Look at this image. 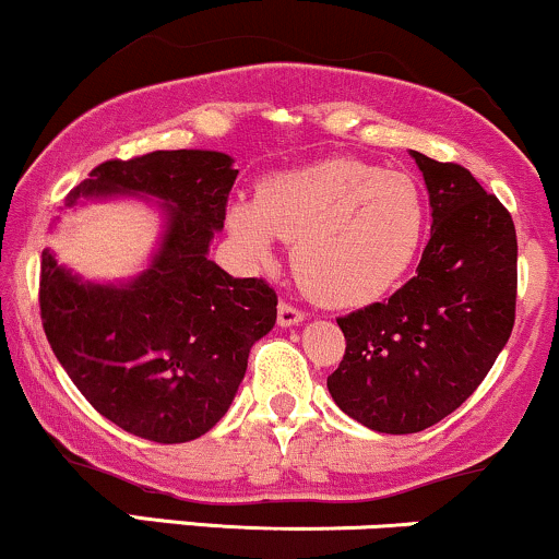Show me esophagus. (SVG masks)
I'll return each mask as SVG.
<instances>
[{
	"instance_id": "1",
	"label": "esophagus",
	"mask_w": 559,
	"mask_h": 559,
	"mask_svg": "<svg viewBox=\"0 0 559 559\" xmlns=\"http://www.w3.org/2000/svg\"><path fill=\"white\" fill-rule=\"evenodd\" d=\"M305 320V312L299 307L288 305V301H281L278 305V325L281 329H292V325H299Z\"/></svg>"
}]
</instances>
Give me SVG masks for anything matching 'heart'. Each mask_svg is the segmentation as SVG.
I'll return each mask as SVG.
<instances>
[{
    "label": "heart",
    "mask_w": 559,
    "mask_h": 559,
    "mask_svg": "<svg viewBox=\"0 0 559 559\" xmlns=\"http://www.w3.org/2000/svg\"><path fill=\"white\" fill-rule=\"evenodd\" d=\"M228 228L249 260H271L294 241V271L331 307L376 301L409 271L426 230L418 183L360 159H323L275 173L258 197L230 202Z\"/></svg>",
    "instance_id": "b5f03b06"
}]
</instances>
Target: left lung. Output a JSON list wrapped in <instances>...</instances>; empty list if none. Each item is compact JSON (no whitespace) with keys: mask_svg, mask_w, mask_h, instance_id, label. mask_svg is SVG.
Here are the masks:
<instances>
[{"mask_svg":"<svg viewBox=\"0 0 559 559\" xmlns=\"http://www.w3.org/2000/svg\"><path fill=\"white\" fill-rule=\"evenodd\" d=\"M409 155L431 199V239L389 301L336 320L346 352L329 376L333 402L378 433H418L454 413L515 325L512 215L463 165Z\"/></svg>","mask_w":559,"mask_h":559,"instance_id":"left-lung-1","label":"left lung"}]
</instances>
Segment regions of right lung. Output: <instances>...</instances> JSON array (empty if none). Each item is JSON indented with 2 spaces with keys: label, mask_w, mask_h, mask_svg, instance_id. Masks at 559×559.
I'll list each match as a JSON object with an SVG mask.
<instances>
[{
  "label": "right lung",
  "mask_w": 559,
  "mask_h": 559,
  "mask_svg": "<svg viewBox=\"0 0 559 559\" xmlns=\"http://www.w3.org/2000/svg\"><path fill=\"white\" fill-rule=\"evenodd\" d=\"M239 170L223 152L173 150L107 159L68 194L163 199L165 234L144 273L92 284L41 252L38 307L49 346L88 404L123 431L181 444L228 413L249 349L275 325L278 297L262 278H234L207 260Z\"/></svg>",
  "instance_id": "1"
}]
</instances>
